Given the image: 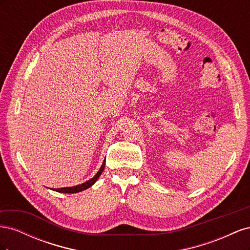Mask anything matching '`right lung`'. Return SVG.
<instances>
[{"label": "right lung", "instance_id": "obj_1", "mask_svg": "<svg viewBox=\"0 0 250 250\" xmlns=\"http://www.w3.org/2000/svg\"><path fill=\"white\" fill-rule=\"evenodd\" d=\"M104 167H105V160L101 166V168L99 169V171L97 172L96 175L90 178L89 180L85 181V183H83L81 185H77V186H74V187H65V188H52L53 191H56V192H59V193H67V194H73V193H78V192H81V191H84L86 190V188L92 187L96 181L98 180V178H99V176L102 174L103 170H104Z\"/></svg>", "mask_w": 250, "mask_h": 250}]
</instances>
